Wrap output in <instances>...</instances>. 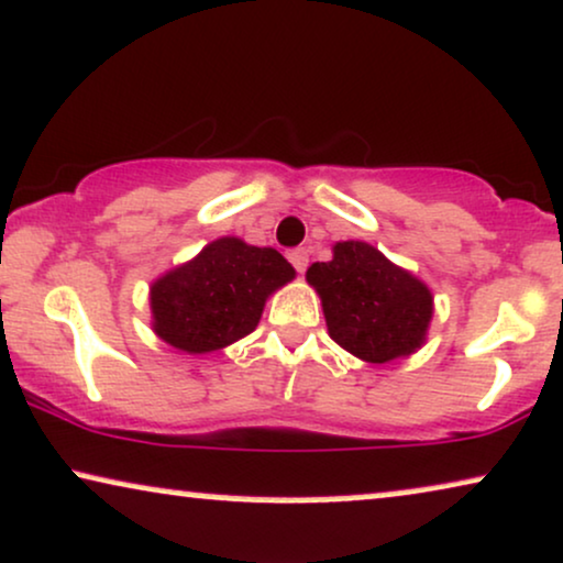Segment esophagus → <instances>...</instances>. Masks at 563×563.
Instances as JSON below:
<instances>
[{"instance_id":"34e87169","label":"esophagus","mask_w":563,"mask_h":563,"mask_svg":"<svg viewBox=\"0 0 563 563\" xmlns=\"http://www.w3.org/2000/svg\"><path fill=\"white\" fill-rule=\"evenodd\" d=\"M288 260L296 267V273H303L309 264V252L307 249H294V252H288Z\"/></svg>"}]
</instances>
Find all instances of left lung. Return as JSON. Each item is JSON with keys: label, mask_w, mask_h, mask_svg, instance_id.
Listing matches in <instances>:
<instances>
[{"label": "left lung", "mask_w": 563, "mask_h": 563, "mask_svg": "<svg viewBox=\"0 0 563 563\" xmlns=\"http://www.w3.org/2000/svg\"><path fill=\"white\" fill-rule=\"evenodd\" d=\"M307 283L322 301L328 333L369 364L417 354L428 341L432 290L367 241L333 243V260L314 262Z\"/></svg>", "instance_id": "8db88e82"}]
</instances>
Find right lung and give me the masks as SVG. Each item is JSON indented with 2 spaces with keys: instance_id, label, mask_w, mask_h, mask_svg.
<instances>
[{
  "instance_id": "add662e5",
  "label": "right lung",
  "mask_w": 563,
  "mask_h": 563,
  "mask_svg": "<svg viewBox=\"0 0 563 563\" xmlns=\"http://www.w3.org/2000/svg\"><path fill=\"white\" fill-rule=\"evenodd\" d=\"M294 277L275 249L222 235L152 283V330L183 354H212L254 333L264 303Z\"/></svg>"
}]
</instances>
